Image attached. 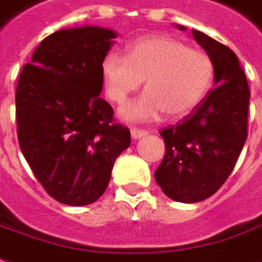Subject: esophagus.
<instances>
[{
  "label": "esophagus",
  "instance_id": "esophagus-1",
  "mask_svg": "<svg viewBox=\"0 0 262 262\" xmlns=\"http://www.w3.org/2000/svg\"><path fill=\"white\" fill-rule=\"evenodd\" d=\"M148 134V131H145V129H140V128H131V137L134 138V140H138V138H141L144 135Z\"/></svg>",
  "mask_w": 262,
  "mask_h": 262
}]
</instances>
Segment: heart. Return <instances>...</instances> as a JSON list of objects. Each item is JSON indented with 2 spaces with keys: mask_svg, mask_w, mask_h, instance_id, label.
Returning a JSON list of instances; mask_svg holds the SVG:
<instances>
[{
  "mask_svg": "<svg viewBox=\"0 0 262 262\" xmlns=\"http://www.w3.org/2000/svg\"><path fill=\"white\" fill-rule=\"evenodd\" d=\"M101 70L105 92L118 105L127 102L145 80L147 91L121 110L129 121H156L166 112L174 118L190 114L215 78V64L206 52L164 36L135 40L127 56L106 53Z\"/></svg>",
  "mask_w": 262,
  "mask_h": 262,
  "instance_id": "heart-1",
  "label": "heart"
}]
</instances>
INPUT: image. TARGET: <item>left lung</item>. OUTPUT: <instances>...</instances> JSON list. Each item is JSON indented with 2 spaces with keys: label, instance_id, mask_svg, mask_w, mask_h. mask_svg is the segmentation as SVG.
Listing matches in <instances>:
<instances>
[{
  "label": "left lung",
  "instance_id": "obj_1",
  "mask_svg": "<svg viewBox=\"0 0 262 262\" xmlns=\"http://www.w3.org/2000/svg\"><path fill=\"white\" fill-rule=\"evenodd\" d=\"M193 37L213 60L216 86L192 114L160 131L166 152L154 173L161 190L184 203L210 198L232 173L248 137L251 96L236 54L202 31Z\"/></svg>",
  "mask_w": 262,
  "mask_h": 262
}]
</instances>
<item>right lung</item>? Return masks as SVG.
<instances>
[{"label": "right lung", "mask_w": 262, "mask_h": 262, "mask_svg": "<svg viewBox=\"0 0 262 262\" xmlns=\"http://www.w3.org/2000/svg\"><path fill=\"white\" fill-rule=\"evenodd\" d=\"M112 38L115 33L101 27L59 30L38 45L17 83L21 152L46 192L70 206L102 196L131 143L129 129L99 96Z\"/></svg>", "instance_id": "1"}]
</instances>
